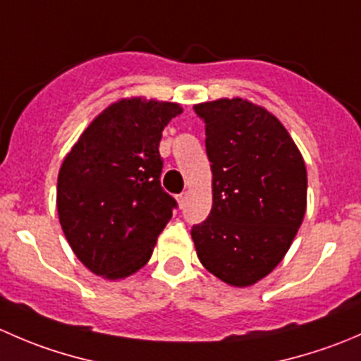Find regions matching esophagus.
I'll return each instance as SVG.
<instances>
[{"label": "esophagus", "mask_w": 361, "mask_h": 361, "mask_svg": "<svg viewBox=\"0 0 361 361\" xmlns=\"http://www.w3.org/2000/svg\"><path fill=\"white\" fill-rule=\"evenodd\" d=\"M178 204H180V207H185V204H187V199H188V194L187 192H183V194L178 195Z\"/></svg>", "instance_id": "esophagus-1"}]
</instances>
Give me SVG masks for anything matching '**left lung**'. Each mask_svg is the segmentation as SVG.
<instances>
[{"instance_id": "1", "label": "left lung", "mask_w": 361, "mask_h": 361, "mask_svg": "<svg viewBox=\"0 0 361 361\" xmlns=\"http://www.w3.org/2000/svg\"><path fill=\"white\" fill-rule=\"evenodd\" d=\"M206 129L213 207L192 227L201 264L250 286L281 262L304 220L307 173L283 123L245 99L195 104Z\"/></svg>"}]
</instances>
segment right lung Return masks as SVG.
<instances>
[{
	"mask_svg": "<svg viewBox=\"0 0 361 361\" xmlns=\"http://www.w3.org/2000/svg\"><path fill=\"white\" fill-rule=\"evenodd\" d=\"M174 103L122 99L101 113L64 159L57 211L69 246L108 279L140 271L178 207L160 185L162 130Z\"/></svg>",
	"mask_w": 361,
	"mask_h": 361,
	"instance_id": "obj_1",
	"label": "right lung"
}]
</instances>
